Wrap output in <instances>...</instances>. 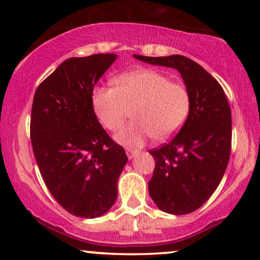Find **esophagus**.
Instances as JSON below:
<instances>
[{"mask_svg": "<svg viewBox=\"0 0 260 260\" xmlns=\"http://www.w3.org/2000/svg\"><path fill=\"white\" fill-rule=\"evenodd\" d=\"M137 153H138V151L133 150V149H126V154H127V156L129 157V159H133V157L137 155Z\"/></svg>", "mask_w": 260, "mask_h": 260, "instance_id": "obj_1", "label": "esophagus"}]
</instances>
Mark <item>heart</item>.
<instances>
[{
    "instance_id": "b5f03b06",
    "label": "heart",
    "mask_w": 260,
    "mask_h": 260,
    "mask_svg": "<svg viewBox=\"0 0 260 260\" xmlns=\"http://www.w3.org/2000/svg\"><path fill=\"white\" fill-rule=\"evenodd\" d=\"M113 86H95L92 109L101 126L117 131L132 110L133 122L121 128L115 138L129 148H139L149 138L165 140L186 123L192 110L187 85L172 82L166 74L140 68L121 74Z\"/></svg>"
}]
</instances>
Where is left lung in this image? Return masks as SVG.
<instances>
[{"label":"left lung","mask_w":260,"mask_h":260,"mask_svg":"<svg viewBox=\"0 0 260 260\" xmlns=\"http://www.w3.org/2000/svg\"><path fill=\"white\" fill-rule=\"evenodd\" d=\"M134 57L176 68L192 95V110L180 132L149 150L155 160L149 181L151 199L165 213L189 214L210 198L228 168L232 139L228 98L220 83L186 56Z\"/></svg>","instance_id":"1"}]
</instances>
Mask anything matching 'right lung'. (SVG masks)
<instances>
[{
    "instance_id": "right-lung-1",
    "label": "right lung",
    "mask_w": 260,
    "mask_h": 260,
    "mask_svg": "<svg viewBox=\"0 0 260 260\" xmlns=\"http://www.w3.org/2000/svg\"><path fill=\"white\" fill-rule=\"evenodd\" d=\"M116 57L98 53L66 59L39 84L32 100L35 160L47 189L74 216L92 219L112 207L128 160L101 127L91 103L95 84Z\"/></svg>"
}]
</instances>
